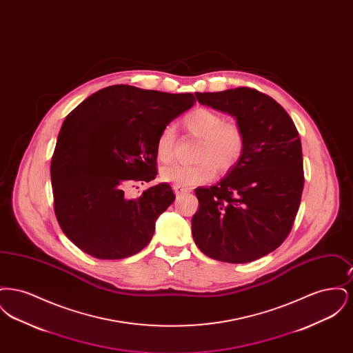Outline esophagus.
<instances>
[{
  "mask_svg": "<svg viewBox=\"0 0 353 353\" xmlns=\"http://www.w3.org/2000/svg\"><path fill=\"white\" fill-rule=\"evenodd\" d=\"M173 190H174L177 197H181V196H185L188 193V190L183 188V186H180V185H173Z\"/></svg>",
  "mask_w": 353,
  "mask_h": 353,
  "instance_id": "34e87169",
  "label": "esophagus"
}]
</instances>
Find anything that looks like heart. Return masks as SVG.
Here are the masks:
<instances>
[{
  "mask_svg": "<svg viewBox=\"0 0 353 353\" xmlns=\"http://www.w3.org/2000/svg\"><path fill=\"white\" fill-rule=\"evenodd\" d=\"M185 130L200 137L201 143L196 152L193 165L174 164L161 169L160 179L165 183L180 186L206 183L213 179L216 169L228 172L241 159L245 148V134L235 123H225L219 112L208 108H196L183 119ZM174 130L165 127L156 141V157L167 164L174 151Z\"/></svg>",
  "mask_w": 353,
  "mask_h": 353,
  "instance_id": "b5f03b06",
  "label": "heart"
}]
</instances>
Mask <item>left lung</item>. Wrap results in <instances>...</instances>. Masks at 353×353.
Masks as SVG:
<instances>
[{
	"label": "left lung",
	"instance_id": "obj_1",
	"mask_svg": "<svg viewBox=\"0 0 353 353\" xmlns=\"http://www.w3.org/2000/svg\"><path fill=\"white\" fill-rule=\"evenodd\" d=\"M202 105L235 119L245 148L210 188L200 186L192 235L205 255L246 263L278 249L296 217L303 185L302 143L285 108L249 87L196 92Z\"/></svg>",
	"mask_w": 353,
	"mask_h": 353
}]
</instances>
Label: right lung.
Here are the masks:
<instances>
[{
	"label": "right lung",
	"instance_id": "add662e5",
	"mask_svg": "<svg viewBox=\"0 0 353 353\" xmlns=\"http://www.w3.org/2000/svg\"><path fill=\"white\" fill-rule=\"evenodd\" d=\"M196 103L128 84L101 88L68 114L51 159L54 210L62 232L98 259L141 252L159 216L176 196L167 183L137 199L124 188L156 179V141L173 119Z\"/></svg>",
	"mask_w": 353,
	"mask_h": 353
}]
</instances>
